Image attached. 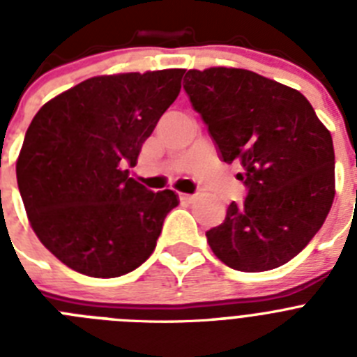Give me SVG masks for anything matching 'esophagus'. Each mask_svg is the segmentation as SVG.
Wrapping results in <instances>:
<instances>
[{"label": "esophagus", "mask_w": 357, "mask_h": 357, "mask_svg": "<svg viewBox=\"0 0 357 357\" xmlns=\"http://www.w3.org/2000/svg\"><path fill=\"white\" fill-rule=\"evenodd\" d=\"M178 198L182 202H193L195 200V195H188V193H178Z\"/></svg>", "instance_id": "esophagus-1"}]
</instances>
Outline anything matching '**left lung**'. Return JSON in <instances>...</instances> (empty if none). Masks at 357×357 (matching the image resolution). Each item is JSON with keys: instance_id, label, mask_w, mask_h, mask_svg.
<instances>
[{"instance_id": "obj_1", "label": "left lung", "mask_w": 357, "mask_h": 357, "mask_svg": "<svg viewBox=\"0 0 357 357\" xmlns=\"http://www.w3.org/2000/svg\"><path fill=\"white\" fill-rule=\"evenodd\" d=\"M184 89L223 162H239L247 185L222 225L207 230L218 259L239 272H266L304 250L334 200L331 132L307 98L248 69H189Z\"/></svg>"}]
</instances>
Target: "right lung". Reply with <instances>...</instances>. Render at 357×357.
I'll return each mask as SVG.
<instances>
[{"instance_id":"1","label":"right lung","mask_w":357,"mask_h":357,"mask_svg":"<svg viewBox=\"0 0 357 357\" xmlns=\"http://www.w3.org/2000/svg\"><path fill=\"white\" fill-rule=\"evenodd\" d=\"M184 69L103 75L44 103L15 173L28 220L56 259L89 277H119L155 250L172 189L128 176L141 146L181 93Z\"/></svg>"}]
</instances>
